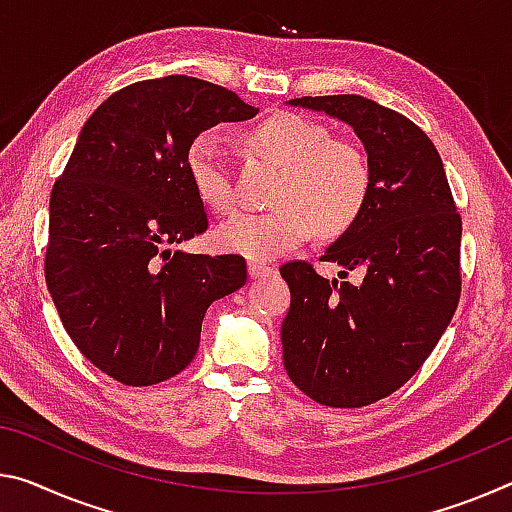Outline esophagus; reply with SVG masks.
Returning a JSON list of instances; mask_svg holds the SVG:
<instances>
[{
    "label": "esophagus",
    "instance_id": "1",
    "mask_svg": "<svg viewBox=\"0 0 512 512\" xmlns=\"http://www.w3.org/2000/svg\"><path fill=\"white\" fill-rule=\"evenodd\" d=\"M275 273L273 266L269 264H262V262H248V275L253 280H259V278H266V275Z\"/></svg>",
    "mask_w": 512,
    "mask_h": 512
}]
</instances>
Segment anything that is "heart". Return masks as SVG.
I'll use <instances>...</instances> for the list:
<instances>
[{
  "label": "heart",
  "mask_w": 512,
  "mask_h": 512,
  "mask_svg": "<svg viewBox=\"0 0 512 512\" xmlns=\"http://www.w3.org/2000/svg\"><path fill=\"white\" fill-rule=\"evenodd\" d=\"M246 143L282 175L273 189L275 207L262 214H237L214 232L223 253L266 262L287 255L312 237L346 232L358 221L371 191V166L364 150L298 113H275L246 134ZM186 173L196 196L218 214L230 212L234 189L221 143L200 134L186 150Z\"/></svg>",
  "instance_id": "obj_1"
}]
</instances>
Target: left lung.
<instances>
[{"label":"left lung","mask_w":512,"mask_h":512,"mask_svg":"<svg viewBox=\"0 0 512 512\" xmlns=\"http://www.w3.org/2000/svg\"><path fill=\"white\" fill-rule=\"evenodd\" d=\"M358 134L371 166L362 214L321 262L358 271L326 280L307 262L280 269L291 291L282 358L291 383L330 408L396 392L431 355L460 298L462 221L433 141L401 113L362 95L289 100Z\"/></svg>","instance_id":"1"}]
</instances>
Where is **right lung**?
<instances>
[{
    "label": "right lung",
    "instance_id": "obj_1",
    "mask_svg": "<svg viewBox=\"0 0 512 512\" xmlns=\"http://www.w3.org/2000/svg\"><path fill=\"white\" fill-rule=\"evenodd\" d=\"M257 109L223 86L170 75L107 97L81 127L50 198L45 280L97 369L145 387L186 369L207 307L246 285L239 255L170 250L207 230L186 173L205 129Z\"/></svg>",
    "mask_w": 512,
    "mask_h": 512
}]
</instances>
